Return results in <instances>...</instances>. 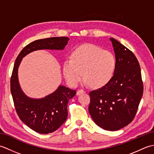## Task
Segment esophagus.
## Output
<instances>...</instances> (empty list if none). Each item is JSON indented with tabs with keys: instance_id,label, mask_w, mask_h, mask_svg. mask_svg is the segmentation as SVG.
Here are the masks:
<instances>
[{
	"instance_id": "34e87169",
	"label": "esophagus",
	"mask_w": 154,
	"mask_h": 154,
	"mask_svg": "<svg viewBox=\"0 0 154 154\" xmlns=\"http://www.w3.org/2000/svg\"><path fill=\"white\" fill-rule=\"evenodd\" d=\"M86 93L85 92V91H84V90H83V89H80V90H78L77 91V95H79L80 94H81V93Z\"/></svg>"
}]
</instances>
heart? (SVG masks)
I'll list each match as a JSON object with an SVG mask.
<instances>
[{
	"label": "heart",
	"instance_id": "1",
	"mask_svg": "<svg viewBox=\"0 0 154 154\" xmlns=\"http://www.w3.org/2000/svg\"><path fill=\"white\" fill-rule=\"evenodd\" d=\"M116 65V57L112 52L87 44L77 47L73 51L71 59L64 62L63 72L67 82L72 86L77 85L85 76L87 84L100 87L112 79Z\"/></svg>",
	"mask_w": 154,
	"mask_h": 154
}]
</instances>
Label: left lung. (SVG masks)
<instances>
[{
    "mask_svg": "<svg viewBox=\"0 0 154 154\" xmlns=\"http://www.w3.org/2000/svg\"><path fill=\"white\" fill-rule=\"evenodd\" d=\"M110 40L115 54V72L105 85L89 93V111L98 126L115 131L134 119L143 86L140 66L134 54L115 39Z\"/></svg>",
    "mask_w": 154,
    "mask_h": 154,
    "instance_id": "obj_1",
    "label": "left lung"
}]
</instances>
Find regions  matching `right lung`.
Returning <instances> with one entry per match:
<instances>
[{"label": "right lung", "instance_id": "1", "mask_svg": "<svg viewBox=\"0 0 154 154\" xmlns=\"http://www.w3.org/2000/svg\"><path fill=\"white\" fill-rule=\"evenodd\" d=\"M69 39L53 37L31 42L25 46L16 59L11 79V91L16 112L26 125L34 131L46 134L57 130L67 117L69 100L76 91L60 85L57 89L43 99L28 97L22 92L18 79V69L25 55L39 50H63Z\"/></svg>", "mask_w": 154, "mask_h": 154}]
</instances>
